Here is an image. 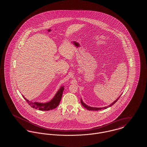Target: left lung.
Returning a JSON list of instances; mask_svg holds the SVG:
<instances>
[{
	"instance_id": "obj_1",
	"label": "left lung",
	"mask_w": 147,
	"mask_h": 147,
	"mask_svg": "<svg viewBox=\"0 0 147 147\" xmlns=\"http://www.w3.org/2000/svg\"><path fill=\"white\" fill-rule=\"evenodd\" d=\"M121 95H120L119 98H117L115 101H114L112 102V104H111L110 105H109L108 106H105V107H93L89 106H88V105H87L86 104H85V103H84V102L83 101V100H82V98H81V100H80V101H81L82 105H83L84 107H85V109H86L87 110H90V111H98V110H101L106 109H107V108H108V107H111V106H112L114 104H115V103L117 102V101L119 100V97L121 96Z\"/></svg>"
}]
</instances>
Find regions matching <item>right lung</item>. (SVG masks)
<instances>
[{"label": "right lung", "instance_id": "right-lung-1", "mask_svg": "<svg viewBox=\"0 0 147 147\" xmlns=\"http://www.w3.org/2000/svg\"><path fill=\"white\" fill-rule=\"evenodd\" d=\"M63 91H64V86H62L57 92L56 95L52 100H51L49 102H45V103L38 102H32L29 101L28 100H27L24 97V96L22 95V96L27 101L28 105L31 106V107L35 109H38L40 111H49L51 110H53L55 109L59 104V102L61 101V100L62 98V96L63 95Z\"/></svg>", "mask_w": 147, "mask_h": 147}]
</instances>
